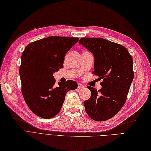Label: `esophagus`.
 Returning <instances> with one entry per match:
<instances>
[{"label": "esophagus", "instance_id": "esophagus-1", "mask_svg": "<svg viewBox=\"0 0 151 151\" xmlns=\"http://www.w3.org/2000/svg\"><path fill=\"white\" fill-rule=\"evenodd\" d=\"M78 88H85V86L82 84H81V83H79L78 84Z\"/></svg>", "mask_w": 151, "mask_h": 151}]
</instances>
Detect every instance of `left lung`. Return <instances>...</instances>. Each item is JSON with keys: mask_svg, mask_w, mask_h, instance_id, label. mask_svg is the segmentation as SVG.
<instances>
[{"mask_svg": "<svg viewBox=\"0 0 151 151\" xmlns=\"http://www.w3.org/2000/svg\"><path fill=\"white\" fill-rule=\"evenodd\" d=\"M79 43L95 58L93 74L103 79L99 90L91 86L90 99L84 101L85 111L92 119H111L123 107L133 80V59L124 46L102 38H81Z\"/></svg>", "mask_w": 151, "mask_h": 151, "instance_id": "1", "label": "left lung"}]
</instances>
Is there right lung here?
Segmentation results:
<instances>
[{"instance_id": "obj_1", "label": "right lung", "mask_w": 151, "mask_h": 151, "mask_svg": "<svg viewBox=\"0 0 151 151\" xmlns=\"http://www.w3.org/2000/svg\"><path fill=\"white\" fill-rule=\"evenodd\" d=\"M78 40L77 37H48L29 44L23 51L19 70L22 92L28 107L39 117L55 116L66 93L77 88L72 80L55 85L53 73L63 67L65 55Z\"/></svg>"}]
</instances>
